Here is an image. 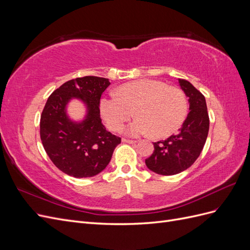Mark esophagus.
I'll return each instance as SVG.
<instances>
[{"mask_svg": "<svg viewBox=\"0 0 250 250\" xmlns=\"http://www.w3.org/2000/svg\"><path fill=\"white\" fill-rule=\"evenodd\" d=\"M122 141L124 143H128V144H135L137 143V141H133V140H128V139H122Z\"/></svg>", "mask_w": 250, "mask_h": 250, "instance_id": "esophagus-1", "label": "esophagus"}]
</instances>
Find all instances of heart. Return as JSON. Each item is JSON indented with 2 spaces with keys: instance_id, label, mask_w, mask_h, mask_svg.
Returning a JSON list of instances; mask_svg holds the SVG:
<instances>
[{
  "instance_id": "1",
  "label": "heart",
  "mask_w": 250,
  "mask_h": 250,
  "mask_svg": "<svg viewBox=\"0 0 250 250\" xmlns=\"http://www.w3.org/2000/svg\"><path fill=\"white\" fill-rule=\"evenodd\" d=\"M188 108L184 90L151 79L125 83L119 94L110 93L100 102L105 123L115 131L133 116L134 110L138 118L124 128L130 137L151 133L156 138L167 137L184 123Z\"/></svg>"
}]
</instances>
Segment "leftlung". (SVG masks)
Returning <instances> with one entry per match:
<instances>
[{"instance_id": "8db88e82", "label": "left lung", "mask_w": 250, "mask_h": 250, "mask_svg": "<svg viewBox=\"0 0 250 250\" xmlns=\"http://www.w3.org/2000/svg\"><path fill=\"white\" fill-rule=\"evenodd\" d=\"M178 82L188 98L190 112L176 134L153 143V153L145 161L149 170L161 175H175L190 168L200 155L208 133L206 98L192 83L185 79Z\"/></svg>"}]
</instances>
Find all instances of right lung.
I'll list each match as a JSON object with an SVG mask.
<instances>
[{
	"label": "right lung",
	"instance_id": "right-lung-1",
	"mask_svg": "<svg viewBox=\"0 0 250 250\" xmlns=\"http://www.w3.org/2000/svg\"><path fill=\"white\" fill-rule=\"evenodd\" d=\"M110 84L106 78L85 76L72 79L48 98L41 117V140L50 160L67 175L82 178L102 172L109 164L121 138L110 133L100 118L101 95ZM72 99L86 104L80 123L71 120L66 105Z\"/></svg>",
	"mask_w": 250,
	"mask_h": 250
}]
</instances>
